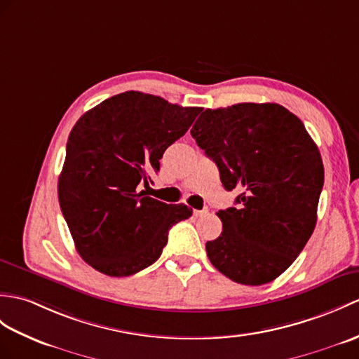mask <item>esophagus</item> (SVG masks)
Masks as SVG:
<instances>
[{"mask_svg":"<svg viewBox=\"0 0 359 359\" xmlns=\"http://www.w3.org/2000/svg\"><path fill=\"white\" fill-rule=\"evenodd\" d=\"M208 212H210V210H208V208H202V210H194L196 215H205Z\"/></svg>","mask_w":359,"mask_h":359,"instance_id":"1","label":"esophagus"}]
</instances>
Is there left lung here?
I'll return each mask as SVG.
<instances>
[{"mask_svg": "<svg viewBox=\"0 0 359 359\" xmlns=\"http://www.w3.org/2000/svg\"><path fill=\"white\" fill-rule=\"evenodd\" d=\"M191 136L215 162L237 206L220 210L223 229L206 243L212 266L232 281L260 286L285 272L316 223L324 166L309 133L278 104L208 108Z\"/></svg>", "mask_w": 359, "mask_h": 359, "instance_id": "left-lung-1", "label": "left lung"}]
</instances>
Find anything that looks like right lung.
Wrapping results in <instances>:
<instances>
[{
	"label": "right lung",
	"instance_id": "1",
	"mask_svg": "<svg viewBox=\"0 0 359 359\" xmlns=\"http://www.w3.org/2000/svg\"><path fill=\"white\" fill-rule=\"evenodd\" d=\"M200 107L125 91L74 123L57 180V198L82 260L108 277L153 264L172 224L193 215L187 205L145 196L165 149L180 139Z\"/></svg>",
	"mask_w": 359,
	"mask_h": 359
}]
</instances>
